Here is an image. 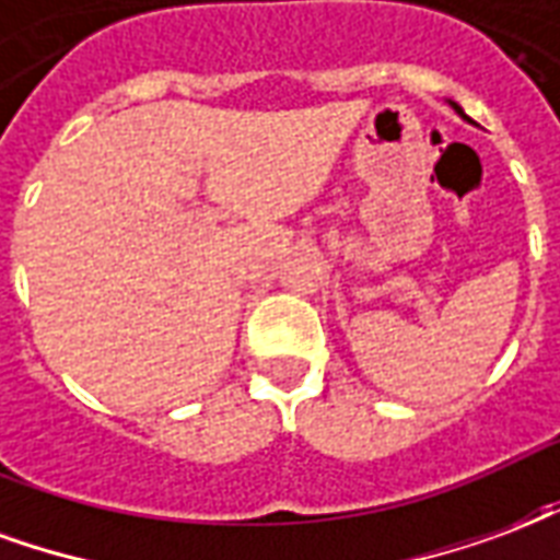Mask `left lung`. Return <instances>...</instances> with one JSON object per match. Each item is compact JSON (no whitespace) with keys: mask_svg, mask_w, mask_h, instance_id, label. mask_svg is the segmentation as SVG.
Listing matches in <instances>:
<instances>
[{"mask_svg":"<svg viewBox=\"0 0 560 560\" xmlns=\"http://www.w3.org/2000/svg\"><path fill=\"white\" fill-rule=\"evenodd\" d=\"M451 107H453V109H456V113H459V116H463V118H465V121H471V118L465 116V113H463V107H459V104H453V101H451Z\"/></svg>","mask_w":560,"mask_h":560,"instance_id":"1","label":"left lung"}]
</instances>
